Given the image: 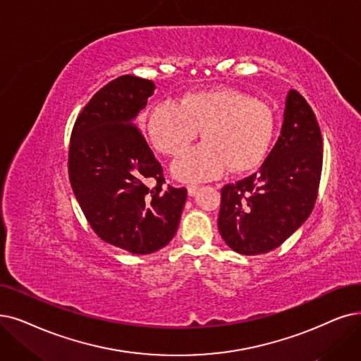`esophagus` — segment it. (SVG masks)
Masks as SVG:
<instances>
[{"label": "esophagus", "instance_id": "34e87169", "mask_svg": "<svg viewBox=\"0 0 361 361\" xmlns=\"http://www.w3.org/2000/svg\"><path fill=\"white\" fill-rule=\"evenodd\" d=\"M188 194L191 195V197H194V195H197V192H198V185H188Z\"/></svg>", "mask_w": 361, "mask_h": 361}]
</instances>
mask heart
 Instances as JSON below:
<instances>
[{
	"label": "heart",
	"mask_w": 361,
	"mask_h": 361,
	"mask_svg": "<svg viewBox=\"0 0 361 361\" xmlns=\"http://www.w3.org/2000/svg\"><path fill=\"white\" fill-rule=\"evenodd\" d=\"M271 108L235 89L185 94L179 104L164 100L147 115L151 145L166 155H179L203 130L204 142L173 163V175L186 182L219 178L231 169L249 171L262 164L274 136Z\"/></svg>",
	"instance_id": "heart-1"
}]
</instances>
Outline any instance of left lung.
<instances>
[{
    "instance_id": "left-lung-1",
    "label": "left lung",
    "mask_w": 361,
    "mask_h": 361,
    "mask_svg": "<svg viewBox=\"0 0 361 361\" xmlns=\"http://www.w3.org/2000/svg\"><path fill=\"white\" fill-rule=\"evenodd\" d=\"M323 167V139L307 100L286 99L281 135L252 176L222 188L218 228L241 255H262L289 238L311 214Z\"/></svg>"
}]
</instances>
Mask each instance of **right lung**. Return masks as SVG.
Returning <instances> with one entry per match:
<instances>
[{"mask_svg":"<svg viewBox=\"0 0 361 361\" xmlns=\"http://www.w3.org/2000/svg\"><path fill=\"white\" fill-rule=\"evenodd\" d=\"M154 90L135 75L112 80L84 106L69 143V180L85 219L104 241L133 255L167 246L186 201L185 188L164 186L163 167L135 124Z\"/></svg>","mask_w":361,"mask_h":361,"instance_id":"obj_1","label":"right lung"}]
</instances>
